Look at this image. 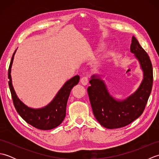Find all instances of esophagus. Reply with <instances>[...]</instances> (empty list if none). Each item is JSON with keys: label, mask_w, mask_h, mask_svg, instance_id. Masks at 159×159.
I'll return each instance as SVG.
<instances>
[{"label": "esophagus", "mask_w": 159, "mask_h": 159, "mask_svg": "<svg viewBox=\"0 0 159 159\" xmlns=\"http://www.w3.org/2000/svg\"><path fill=\"white\" fill-rule=\"evenodd\" d=\"M88 82H89V79L87 76H83L80 79V83H81L82 85H87Z\"/></svg>", "instance_id": "1"}]
</instances>
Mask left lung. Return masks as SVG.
I'll use <instances>...</instances> for the list:
<instances>
[{
    "mask_svg": "<svg viewBox=\"0 0 159 159\" xmlns=\"http://www.w3.org/2000/svg\"><path fill=\"white\" fill-rule=\"evenodd\" d=\"M130 52L139 61L143 79L135 92L123 100H117L110 95L105 83L97 75H93L87 88L94 116L104 128L109 129L126 126L143 113L150 95L153 83V70L147 52L135 37L132 38Z\"/></svg>",
    "mask_w": 159,
    "mask_h": 159,
    "instance_id": "1",
    "label": "left lung"
}]
</instances>
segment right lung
Listing matches in <instances>:
<instances>
[{"label": "right lung", "instance_id": "right-lung-1", "mask_svg": "<svg viewBox=\"0 0 159 159\" xmlns=\"http://www.w3.org/2000/svg\"><path fill=\"white\" fill-rule=\"evenodd\" d=\"M16 50L11 57L8 70L9 86L13 102L20 116L26 122L40 130H51L62 123L66 115L67 100L72 87L79 82L80 76L76 75L67 80L48 105L41 109H32L20 100L13 89L11 82V68Z\"/></svg>", "mask_w": 159, "mask_h": 159}]
</instances>
